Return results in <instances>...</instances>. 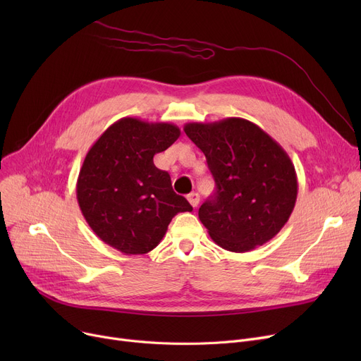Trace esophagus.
I'll list each match as a JSON object with an SVG mask.
<instances>
[{"label": "esophagus", "instance_id": "34e87169", "mask_svg": "<svg viewBox=\"0 0 361 361\" xmlns=\"http://www.w3.org/2000/svg\"><path fill=\"white\" fill-rule=\"evenodd\" d=\"M187 200H188V203H190L193 207H197L200 197H199V195H197V193H190V195L187 196Z\"/></svg>", "mask_w": 361, "mask_h": 361}]
</instances>
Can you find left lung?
I'll use <instances>...</instances> for the list:
<instances>
[{"label": "left lung", "mask_w": 361, "mask_h": 361, "mask_svg": "<svg viewBox=\"0 0 361 361\" xmlns=\"http://www.w3.org/2000/svg\"><path fill=\"white\" fill-rule=\"evenodd\" d=\"M185 135L206 157L216 192L199 207V219L219 247L244 253L272 240L297 200L294 164L255 123L231 117L187 123Z\"/></svg>", "instance_id": "left-lung-1"}]
</instances>
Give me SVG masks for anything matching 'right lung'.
<instances>
[{
  "mask_svg": "<svg viewBox=\"0 0 361 361\" xmlns=\"http://www.w3.org/2000/svg\"><path fill=\"white\" fill-rule=\"evenodd\" d=\"M180 135L176 124L124 117L92 145L75 193L86 222L105 244L127 256L149 253L171 219L193 211L173 190L166 171L154 164Z\"/></svg>",
  "mask_w": 361,
  "mask_h": 361,
  "instance_id": "1",
  "label": "right lung"
}]
</instances>
